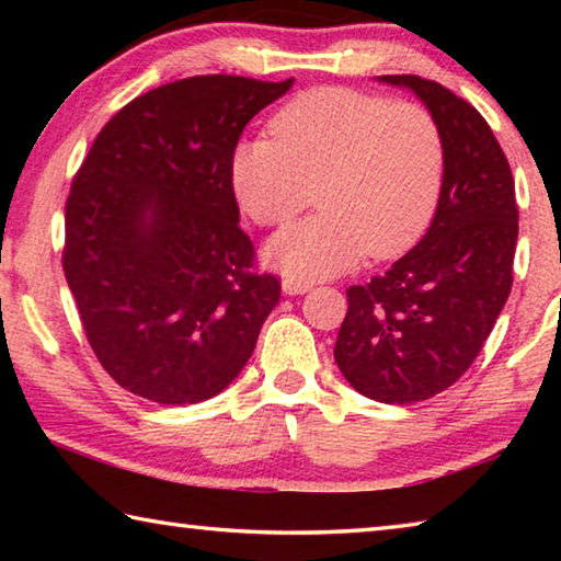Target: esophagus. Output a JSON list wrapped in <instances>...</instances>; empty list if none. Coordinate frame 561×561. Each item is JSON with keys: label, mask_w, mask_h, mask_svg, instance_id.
<instances>
[{"label": "esophagus", "mask_w": 561, "mask_h": 561, "mask_svg": "<svg viewBox=\"0 0 561 561\" xmlns=\"http://www.w3.org/2000/svg\"><path fill=\"white\" fill-rule=\"evenodd\" d=\"M282 289H284V294H289V297H297V294H307L311 289V282H304L297 277H284Z\"/></svg>", "instance_id": "1"}]
</instances>
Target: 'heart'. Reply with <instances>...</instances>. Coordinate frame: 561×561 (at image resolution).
<instances>
[{
    "mask_svg": "<svg viewBox=\"0 0 561 561\" xmlns=\"http://www.w3.org/2000/svg\"><path fill=\"white\" fill-rule=\"evenodd\" d=\"M272 138H242L230 175L242 210L257 225H284L307 205L321 213L284 227L264 257L297 279H327L368 252L408 250L431 222L443 183V140L413 103L351 89H317L272 121Z\"/></svg>",
    "mask_w": 561,
    "mask_h": 561,
    "instance_id": "1",
    "label": "heart"
}]
</instances>
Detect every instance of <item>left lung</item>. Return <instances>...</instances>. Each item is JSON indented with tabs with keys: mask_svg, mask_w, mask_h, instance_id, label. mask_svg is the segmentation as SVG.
I'll use <instances>...</instances> for the list:
<instances>
[{
	"mask_svg": "<svg viewBox=\"0 0 561 561\" xmlns=\"http://www.w3.org/2000/svg\"><path fill=\"white\" fill-rule=\"evenodd\" d=\"M413 91L438 126L443 183L423 240L381 277L346 291L334 358L360 396L417 403L478 358L512 289L515 180L488 121L421 76H378Z\"/></svg>",
	"mask_w": 561,
	"mask_h": 561,
	"instance_id": "left-lung-1",
	"label": "left lung"
}]
</instances>
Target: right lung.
Listing matches in <instances>:
<instances>
[{
  "instance_id": "1",
  "label": "right lung",
  "mask_w": 561,
  "mask_h": 561,
  "mask_svg": "<svg viewBox=\"0 0 561 561\" xmlns=\"http://www.w3.org/2000/svg\"><path fill=\"white\" fill-rule=\"evenodd\" d=\"M291 83H165L93 140L66 201L64 274L93 354L126 391L201 403L250 360L282 284L252 272L230 160L247 123Z\"/></svg>"
}]
</instances>
